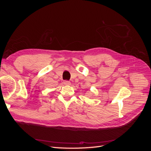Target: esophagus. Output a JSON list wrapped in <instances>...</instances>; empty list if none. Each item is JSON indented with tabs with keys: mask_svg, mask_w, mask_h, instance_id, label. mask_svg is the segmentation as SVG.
<instances>
[{
	"mask_svg": "<svg viewBox=\"0 0 151 151\" xmlns=\"http://www.w3.org/2000/svg\"><path fill=\"white\" fill-rule=\"evenodd\" d=\"M63 84H64L65 85H67V86H69V85H70V81H67V80H65V81H63Z\"/></svg>",
	"mask_w": 151,
	"mask_h": 151,
	"instance_id": "esophagus-1",
	"label": "esophagus"
}]
</instances>
